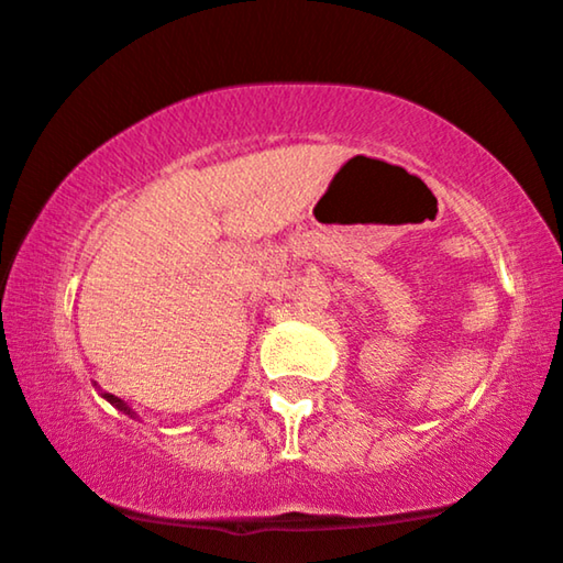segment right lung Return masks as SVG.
<instances>
[{
    "instance_id": "obj_1",
    "label": "right lung",
    "mask_w": 563,
    "mask_h": 563,
    "mask_svg": "<svg viewBox=\"0 0 563 563\" xmlns=\"http://www.w3.org/2000/svg\"><path fill=\"white\" fill-rule=\"evenodd\" d=\"M104 396V399H108L110 404H112V407H118L120 411H125V415H131V417H136V411H133L131 407H129V404H125V401H120L118 399V396H112V394H102Z\"/></svg>"
}]
</instances>
